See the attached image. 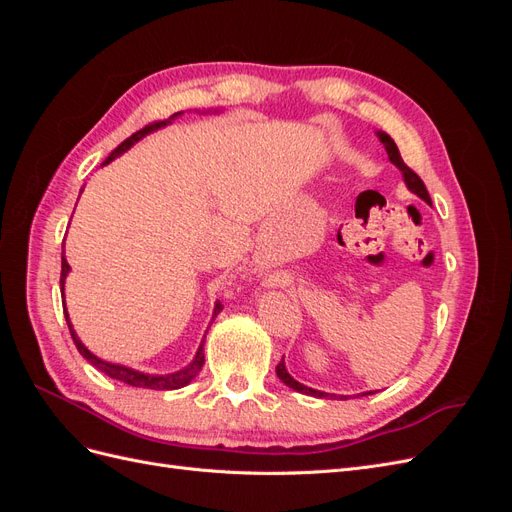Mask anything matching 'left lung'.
Instances as JSON below:
<instances>
[{"label":"left lung","mask_w":512,"mask_h":512,"mask_svg":"<svg viewBox=\"0 0 512 512\" xmlns=\"http://www.w3.org/2000/svg\"><path fill=\"white\" fill-rule=\"evenodd\" d=\"M378 134V138H380V143L384 145V149H386V156H389V160H391V164H395L399 170H401V177H404V183H406V188L412 192V194H416L418 198H423L427 205H431V198H429V194H427V188H425V183L421 181V177H418L412 168H408L406 166V162L401 160V153H399V149H397V145H395V141L393 138L386 134V132H382V130H378L376 132ZM275 374H277V378H280L286 386H290V389H294L297 393H305V395H312V397H320V399H348V395H335V393H324V391H318V389H312V386H305V384H301L299 380H294L290 374H288V369H286V363H284V359L280 361V365L275 367ZM365 395H374V391H365V393H361V397H365Z\"/></svg>","instance_id":"8db88e82"}]
</instances>
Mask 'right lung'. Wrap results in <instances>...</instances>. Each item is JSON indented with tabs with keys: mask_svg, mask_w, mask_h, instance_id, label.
<instances>
[{
	"mask_svg": "<svg viewBox=\"0 0 512 512\" xmlns=\"http://www.w3.org/2000/svg\"><path fill=\"white\" fill-rule=\"evenodd\" d=\"M181 113H183V111H181ZM181 113L170 115V117H168V119H164V121L151 123V126H145L143 130H138L136 134H132L130 138H126V141H123V143H121V145L111 153V156H108V158L102 162V166L111 164L115 158H119L121 153H126L132 145H136V143L141 141V138H145L147 134H151V132H156V130H160V128H164V126H168V123H173V119H177ZM215 113H218V111H215ZM68 273H70V265H68L66 252H64V254H61V280H59V286H61V297H64V286H66V277H68ZM220 312H222V305H220V301H218V303H215V307H213V316H211V320H215V316H218ZM64 314H66V322H68L70 335H72V339H74V346L79 348V352L83 354V359H87L91 365H94L96 369H100L102 374H106L108 378L121 380V382L130 384V386H136V389L175 391V389H181V386H185V384H190V382L198 376V371L203 369V363H205V352H203V346H205V342H200V346H198V350H196V354H194L192 363H190V365H185V367H183V369H179V371H173V374H145V371L132 369V367H128V365L104 361V359H100V356H96V354L91 352V350H87V346L81 342L79 335H76V331H74V327H72V322H70V316H68V309H66V297H64Z\"/></svg>",
	"mask_w": 512,
	"mask_h": 512,
	"instance_id": "right-lung-1",
	"label": "right lung"
}]
</instances>
